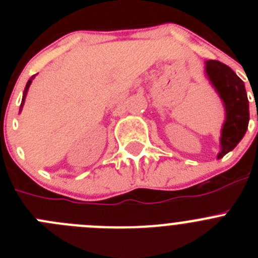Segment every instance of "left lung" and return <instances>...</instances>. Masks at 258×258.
Here are the masks:
<instances>
[{
  "label": "left lung",
  "mask_w": 258,
  "mask_h": 258,
  "mask_svg": "<svg viewBox=\"0 0 258 258\" xmlns=\"http://www.w3.org/2000/svg\"><path fill=\"white\" fill-rule=\"evenodd\" d=\"M206 71L226 108V121L221 134L222 150L217 156L221 159L244 137L249 121V103L244 83L229 66L218 60H207Z\"/></svg>",
  "instance_id": "left-lung-1"
}]
</instances>
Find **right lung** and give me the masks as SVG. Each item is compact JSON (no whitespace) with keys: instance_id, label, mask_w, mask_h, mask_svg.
<instances>
[{"instance_id":"right-lung-1","label":"right lung","mask_w":258,"mask_h":258,"mask_svg":"<svg viewBox=\"0 0 258 258\" xmlns=\"http://www.w3.org/2000/svg\"><path fill=\"white\" fill-rule=\"evenodd\" d=\"M33 77H35V76H32L31 79L28 80V83H27L26 88H24V93H23V99H22V104H20V107H22V106H23V103H24V98H26V95H27V92H28V88H29V85H31L32 80H33Z\"/></svg>"}]
</instances>
